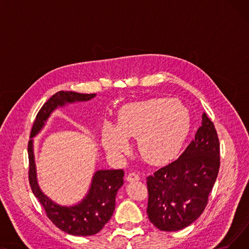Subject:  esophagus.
<instances>
[{
  "mask_svg": "<svg viewBox=\"0 0 249 249\" xmlns=\"http://www.w3.org/2000/svg\"><path fill=\"white\" fill-rule=\"evenodd\" d=\"M127 181H135V180H139V176L135 173H130L127 177H126Z\"/></svg>",
  "mask_w": 249,
  "mask_h": 249,
  "instance_id": "34e87169",
  "label": "esophagus"
}]
</instances>
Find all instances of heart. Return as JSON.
<instances>
[{
    "instance_id": "obj_1",
    "label": "heart",
    "mask_w": 249,
    "mask_h": 249,
    "mask_svg": "<svg viewBox=\"0 0 249 249\" xmlns=\"http://www.w3.org/2000/svg\"><path fill=\"white\" fill-rule=\"evenodd\" d=\"M190 132V117L180 104L168 99H149L124 105L116 124L105 122L102 143L110 154L121 158L136 137L141 159L160 165L179 153Z\"/></svg>"
}]
</instances>
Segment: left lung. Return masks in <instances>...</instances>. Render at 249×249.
Instances as JSON below:
<instances>
[{
    "instance_id": "8db88e82",
    "label": "left lung",
    "mask_w": 249,
    "mask_h": 249,
    "mask_svg": "<svg viewBox=\"0 0 249 249\" xmlns=\"http://www.w3.org/2000/svg\"><path fill=\"white\" fill-rule=\"evenodd\" d=\"M220 167V144L206 113L195 139L179 158L146 178L147 215L161 231L181 230L205 210Z\"/></svg>"
}]
</instances>
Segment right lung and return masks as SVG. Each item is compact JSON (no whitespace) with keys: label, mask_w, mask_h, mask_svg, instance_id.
<instances>
[{"label":"right lung","mask_w":249,"mask_h":249,"mask_svg":"<svg viewBox=\"0 0 249 249\" xmlns=\"http://www.w3.org/2000/svg\"><path fill=\"white\" fill-rule=\"evenodd\" d=\"M96 94L57 91L39 110L28 142L29 182L35 197L40 202L47 217L56 227L75 236H90L101 231L112 217L118 190L123 185V169H100L93 176L86 197L73 206H61L50 200L39 188L33 152V137L44 127L51 113L58 107L75 102H86Z\"/></svg>","instance_id":"obj_1"}]
</instances>
